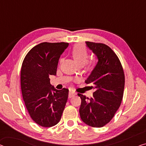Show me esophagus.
<instances>
[{"label":"esophagus","mask_w":146,"mask_h":146,"mask_svg":"<svg viewBox=\"0 0 146 146\" xmlns=\"http://www.w3.org/2000/svg\"><path fill=\"white\" fill-rule=\"evenodd\" d=\"M76 95V93L75 92H73V91H71L70 90L69 92V98H72L74 96Z\"/></svg>","instance_id":"esophagus-1"}]
</instances>
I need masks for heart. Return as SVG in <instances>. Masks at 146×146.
I'll return each instance as SVG.
<instances>
[{"label":"heart","mask_w":146,"mask_h":146,"mask_svg":"<svg viewBox=\"0 0 146 146\" xmlns=\"http://www.w3.org/2000/svg\"><path fill=\"white\" fill-rule=\"evenodd\" d=\"M72 54L74 59L77 61L79 65H83L86 62V58H88L87 49L83 44H76L73 48ZM86 64L88 67H90L92 64L91 62H88Z\"/></svg>","instance_id":"obj_1"}]
</instances>
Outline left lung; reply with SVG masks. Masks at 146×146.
<instances>
[{"label":"left lung","instance_id":"obj_1","mask_svg":"<svg viewBox=\"0 0 146 146\" xmlns=\"http://www.w3.org/2000/svg\"><path fill=\"white\" fill-rule=\"evenodd\" d=\"M86 46L98 59L85 80L95 91L92 98L81 94L79 109L82 121L92 127H102L114 117L121 106L125 88V73L116 54L108 45L86 41Z\"/></svg>","mask_w":146,"mask_h":146}]
</instances>
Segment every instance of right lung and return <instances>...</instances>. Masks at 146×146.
I'll return each instance as SVG.
<instances>
[{
	"mask_svg": "<svg viewBox=\"0 0 146 146\" xmlns=\"http://www.w3.org/2000/svg\"><path fill=\"white\" fill-rule=\"evenodd\" d=\"M69 43L42 42L25 56L21 69V88L30 117L43 127H51L60 121L69 90H56L50 82L56 75L58 61Z\"/></svg>",
	"mask_w": 146,
	"mask_h": 146,
	"instance_id": "right-lung-1",
	"label": "right lung"
}]
</instances>
